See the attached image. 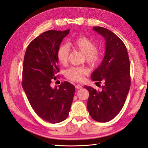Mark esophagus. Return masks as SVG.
<instances>
[{
  "instance_id": "esophagus-1",
  "label": "esophagus",
  "mask_w": 148,
  "mask_h": 148,
  "mask_svg": "<svg viewBox=\"0 0 148 148\" xmlns=\"http://www.w3.org/2000/svg\"><path fill=\"white\" fill-rule=\"evenodd\" d=\"M75 88L77 89H81V88H82V86L81 84H77L75 86Z\"/></svg>"
}]
</instances>
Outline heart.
Returning a JSON list of instances; mask_svg holds the SVG:
<instances>
[{
	"instance_id": "obj_1",
	"label": "heart",
	"mask_w": 148,
	"mask_h": 148,
	"mask_svg": "<svg viewBox=\"0 0 148 148\" xmlns=\"http://www.w3.org/2000/svg\"><path fill=\"white\" fill-rule=\"evenodd\" d=\"M71 46L74 49L83 53L84 59L92 66L99 64L101 60V53L96 49V44L92 40L84 36H81L71 42ZM70 49L65 44H62L58 47L56 57L58 62L61 65H65L69 61ZM89 73L86 66H71L65 71V76L73 82H82L85 76Z\"/></svg>"
}]
</instances>
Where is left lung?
<instances>
[{"label":"left lung","instance_id":"left-lung-1","mask_svg":"<svg viewBox=\"0 0 148 148\" xmlns=\"http://www.w3.org/2000/svg\"><path fill=\"white\" fill-rule=\"evenodd\" d=\"M93 29L106 40L105 56L101 64L91 74L97 83H104L101 91L84 86L89 91L87 108L97 122H107L120 112L131 84L130 65L125 44L111 31L100 26Z\"/></svg>","mask_w":148,"mask_h":148}]
</instances>
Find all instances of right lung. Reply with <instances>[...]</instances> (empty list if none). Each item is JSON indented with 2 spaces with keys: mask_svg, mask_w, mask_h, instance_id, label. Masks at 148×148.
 Wrapping results in <instances>:
<instances>
[{
  "mask_svg": "<svg viewBox=\"0 0 148 148\" xmlns=\"http://www.w3.org/2000/svg\"><path fill=\"white\" fill-rule=\"evenodd\" d=\"M69 31L44 32L29 43L24 57L22 86L35 112L51 123L68 117L75 91L68 82L62 83L59 89L51 87L52 80L57 79L59 71L57 50Z\"/></svg>",
  "mask_w": 148,
  "mask_h": 148,
  "instance_id": "1",
  "label": "right lung"
}]
</instances>
